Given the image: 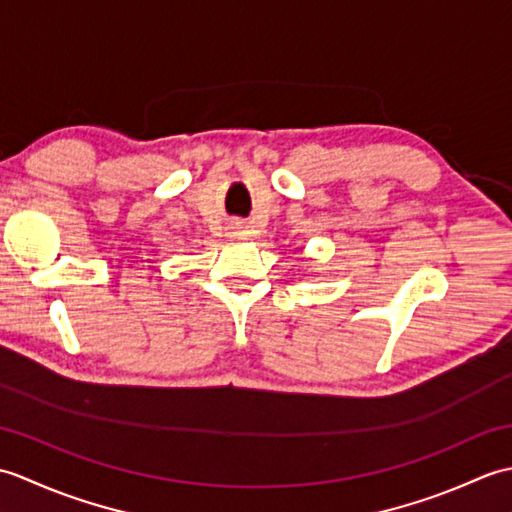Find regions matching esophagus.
Instances as JSON below:
<instances>
[{"label":"esophagus","instance_id":"esophagus-1","mask_svg":"<svg viewBox=\"0 0 512 512\" xmlns=\"http://www.w3.org/2000/svg\"><path fill=\"white\" fill-rule=\"evenodd\" d=\"M235 233H237L239 237H242V235H244V226H235Z\"/></svg>","mask_w":512,"mask_h":512}]
</instances>
